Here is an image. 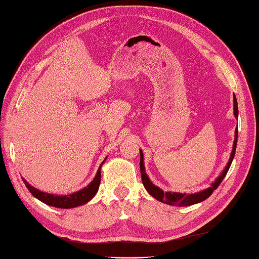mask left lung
<instances>
[{"instance_id":"obj_1","label":"left lung","mask_w":259,"mask_h":259,"mask_svg":"<svg viewBox=\"0 0 259 259\" xmlns=\"http://www.w3.org/2000/svg\"><path fill=\"white\" fill-rule=\"evenodd\" d=\"M234 114L237 117L238 116V109H237V101L234 96ZM237 134H238V130L236 127L235 130V140H234V145H233V150L230 157V160L228 162V166L225 167L223 170V172L220 175V177L215 180V182H213L210 188L205 189V190L198 192V193H193V194H187V193H177V192H163L160 188L156 187L153 182H151L148 178V176L145 172V167H144V155L143 151L140 149L141 153V160H140V167H141V174H142V181L144 187L146 188L147 192L157 199L158 201H161V202L169 204V205H175V206H187V205H191L195 204L199 202H202L205 199H207L212 194V192L215 190V189L220 186L221 182L224 179V177L228 174L229 169L231 167V163L233 161V158H234L235 155V150H236V144H237Z\"/></svg>"}]
</instances>
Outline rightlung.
<instances>
[{
  "label": "right lung",
  "instance_id": "add662e5",
  "mask_svg": "<svg viewBox=\"0 0 259 259\" xmlns=\"http://www.w3.org/2000/svg\"><path fill=\"white\" fill-rule=\"evenodd\" d=\"M106 159V158H105ZM105 159L103 160V162L105 161ZM102 162V163H103ZM101 163L98 172L96 175V177L85 188L82 189V190L74 192L72 194H68V195H55V194H50V193H46V192H41L39 191L38 189H36L34 187H31L28 182L23 179L25 186L28 189V191L34 195L35 198H37L38 200H40L41 202H44L47 205H52L55 207H60V209H70V207H75L79 206L82 204H85L88 201H90L96 193L99 190V186L101 182Z\"/></svg>",
  "mask_w": 259,
  "mask_h": 259
}]
</instances>
